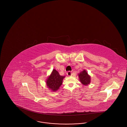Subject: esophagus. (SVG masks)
Returning a JSON list of instances; mask_svg holds the SVG:
<instances>
[{"label": "esophagus", "mask_w": 127, "mask_h": 127, "mask_svg": "<svg viewBox=\"0 0 127 127\" xmlns=\"http://www.w3.org/2000/svg\"><path fill=\"white\" fill-rule=\"evenodd\" d=\"M66 74H67V75L68 76H70L72 75V72L70 71H68L66 73Z\"/></svg>", "instance_id": "obj_1"}]
</instances>
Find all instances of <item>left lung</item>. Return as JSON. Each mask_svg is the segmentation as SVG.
I'll list each match as a JSON object with an SVG mask.
<instances>
[{
	"instance_id": "8db88e82",
	"label": "left lung",
	"mask_w": 127,
	"mask_h": 127,
	"mask_svg": "<svg viewBox=\"0 0 127 127\" xmlns=\"http://www.w3.org/2000/svg\"><path fill=\"white\" fill-rule=\"evenodd\" d=\"M79 78L81 83L84 85H88L91 82V77L88 75L87 72L84 70L79 74Z\"/></svg>"
}]
</instances>
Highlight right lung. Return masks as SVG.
Returning a JSON list of instances; mask_svg holds the SVG:
<instances>
[{
	"instance_id": "1",
	"label": "right lung",
	"mask_w": 127,
	"mask_h": 127,
	"mask_svg": "<svg viewBox=\"0 0 127 127\" xmlns=\"http://www.w3.org/2000/svg\"><path fill=\"white\" fill-rule=\"evenodd\" d=\"M65 76H62L56 70L53 69L51 75L47 80V85L48 88L53 91H57L60 88Z\"/></svg>"
}]
</instances>
